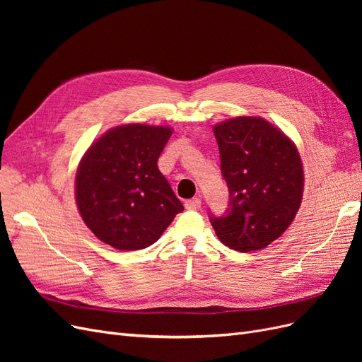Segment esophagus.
Segmentation results:
<instances>
[{
	"label": "esophagus",
	"instance_id": "34e87169",
	"mask_svg": "<svg viewBox=\"0 0 362 362\" xmlns=\"http://www.w3.org/2000/svg\"><path fill=\"white\" fill-rule=\"evenodd\" d=\"M185 208H187V210H199L201 208V199L199 198H193V199H189V201H185Z\"/></svg>",
	"mask_w": 362,
	"mask_h": 362
}]
</instances>
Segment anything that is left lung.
<instances>
[{
    "label": "left lung",
    "mask_w": 362,
    "mask_h": 362,
    "mask_svg": "<svg viewBox=\"0 0 362 362\" xmlns=\"http://www.w3.org/2000/svg\"><path fill=\"white\" fill-rule=\"evenodd\" d=\"M213 131L229 208L225 216L211 214L210 222L229 249H264L286 233L300 206L303 168L299 151L262 117L228 119Z\"/></svg>",
    "instance_id": "left-lung-1"
}]
</instances>
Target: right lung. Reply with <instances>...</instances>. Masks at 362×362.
I'll return each mask as SVG.
<instances>
[{"label":"right lung","mask_w":362,"mask_h":362,"mask_svg":"<svg viewBox=\"0 0 362 362\" xmlns=\"http://www.w3.org/2000/svg\"><path fill=\"white\" fill-rule=\"evenodd\" d=\"M172 129L145 124L112 128L87 149L75 201L87 228L119 250L154 245L184 210L157 161Z\"/></svg>","instance_id":"right-lung-1"}]
</instances>
